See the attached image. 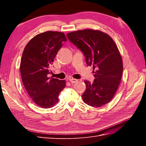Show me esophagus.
Listing matches in <instances>:
<instances>
[{"label": "esophagus", "mask_w": 146, "mask_h": 146, "mask_svg": "<svg viewBox=\"0 0 146 146\" xmlns=\"http://www.w3.org/2000/svg\"><path fill=\"white\" fill-rule=\"evenodd\" d=\"M70 82H71L72 83H76L78 82V80L77 79H76V78H70L69 79Z\"/></svg>", "instance_id": "34e87169"}]
</instances>
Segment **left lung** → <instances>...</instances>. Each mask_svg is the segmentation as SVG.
<instances>
[{"mask_svg": "<svg viewBox=\"0 0 146 146\" xmlns=\"http://www.w3.org/2000/svg\"><path fill=\"white\" fill-rule=\"evenodd\" d=\"M69 40L85 56L88 66L93 67L94 80H85L82 94L88 105L100 107L112 100L121 83L123 72L121 55L108 35L99 30L86 29L66 35Z\"/></svg>", "mask_w": 146, "mask_h": 146, "instance_id": "1", "label": "left lung"}]
</instances>
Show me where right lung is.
<instances>
[{
    "label": "right lung",
    "mask_w": 146,
    "mask_h": 146,
    "mask_svg": "<svg viewBox=\"0 0 146 146\" xmlns=\"http://www.w3.org/2000/svg\"><path fill=\"white\" fill-rule=\"evenodd\" d=\"M63 41H67L63 33L47 31L31 39L22 55L20 71L24 86L34 102L44 108L54 107L66 86L65 80L47 77Z\"/></svg>",
    "instance_id": "right-lung-1"
}]
</instances>
